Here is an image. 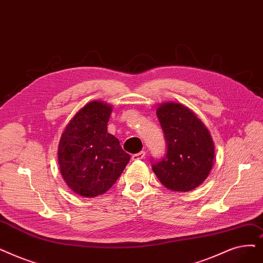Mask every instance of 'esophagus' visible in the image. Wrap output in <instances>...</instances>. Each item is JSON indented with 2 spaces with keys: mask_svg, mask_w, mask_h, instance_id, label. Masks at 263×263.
I'll list each match as a JSON object with an SVG mask.
<instances>
[{
  "mask_svg": "<svg viewBox=\"0 0 263 263\" xmlns=\"http://www.w3.org/2000/svg\"><path fill=\"white\" fill-rule=\"evenodd\" d=\"M145 157V152H140V153H138V154H134V155H132V160H141V159H143Z\"/></svg>",
  "mask_w": 263,
  "mask_h": 263,
  "instance_id": "1",
  "label": "esophagus"
}]
</instances>
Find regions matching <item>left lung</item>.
<instances>
[{
    "label": "left lung",
    "instance_id": "obj_1",
    "mask_svg": "<svg viewBox=\"0 0 263 263\" xmlns=\"http://www.w3.org/2000/svg\"><path fill=\"white\" fill-rule=\"evenodd\" d=\"M157 117L167 151L153 163V171L167 189L191 191L206 179L213 167L215 147L210 131L195 112L174 102L160 104Z\"/></svg>",
    "mask_w": 263,
    "mask_h": 263
}]
</instances>
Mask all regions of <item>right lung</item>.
<instances>
[{
	"label": "right lung",
	"instance_id": "right-lung-1",
	"mask_svg": "<svg viewBox=\"0 0 263 263\" xmlns=\"http://www.w3.org/2000/svg\"><path fill=\"white\" fill-rule=\"evenodd\" d=\"M112 107L92 101L79 109L65 127L58 147L61 175L78 196L105 193L130 160L117 138L107 132Z\"/></svg>",
	"mask_w": 263,
	"mask_h": 263
}]
</instances>
